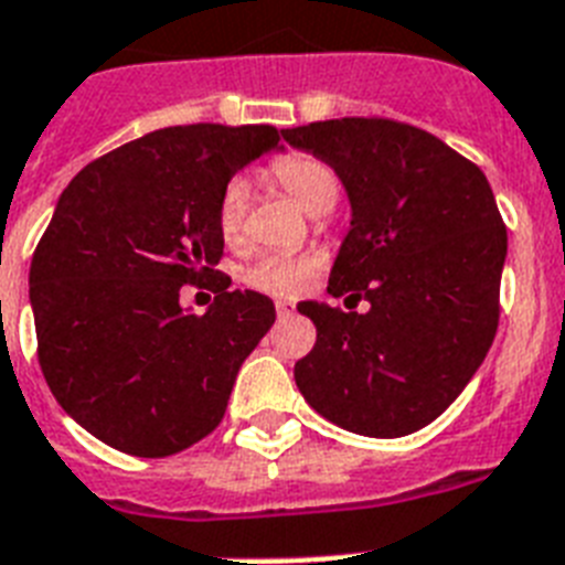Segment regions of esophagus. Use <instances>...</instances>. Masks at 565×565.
<instances>
[{"label":"esophagus","mask_w":565,"mask_h":565,"mask_svg":"<svg viewBox=\"0 0 565 565\" xmlns=\"http://www.w3.org/2000/svg\"><path fill=\"white\" fill-rule=\"evenodd\" d=\"M277 315L279 318H291V315H295V303H288V300H277Z\"/></svg>","instance_id":"obj_1"}]
</instances>
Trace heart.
I'll return each instance as SVG.
<instances>
[{"label": "heart", "instance_id": "obj_1", "mask_svg": "<svg viewBox=\"0 0 565 565\" xmlns=\"http://www.w3.org/2000/svg\"><path fill=\"white\" fill-rule=\"evenodd\" d=\"M268 180L274 186L288 195L295 204L303 206L306 212L318 215V212H327L329 206L335 204L338 198V178L332 166L327 160H320L315 154H303V151H295V154H282L268 166ZM247 206H250V186H247L245 178H230L224 183L218 195V206H215V227H218V236L227 242V245H238L242 236H245V218ZM315 265L318 262L311 256H259L256 262H250L245 270H242V279L247 286L256 288V291H265V295H297L300 288L306 286L315 274Z\"/></svg>", "mask_w": 565, "mask_h": 565}]
</instances>
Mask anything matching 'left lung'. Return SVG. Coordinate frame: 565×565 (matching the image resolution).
Returning a JSON list of instances; mask_svg holds the SVG:
<instances>
[{"instance_id":"8db88e82","label":"left lung","mask_w":565,"mask_h":565,"mask_svg":"<svg viewBox=\"0 0 565 565\" xmlns=\"http://www.w3.org/2000/svg\"><path fill=\"white\" fill-rule=\"evenodd\" d=\"M282 139L344 183L353 221L327 291L370 303L364 315L297 306L318 329L297 387L347 431L411 435L458 399L493 344L508 256L493 189L476 162L405 121H311Z\"/></svg>"}]
</instances>
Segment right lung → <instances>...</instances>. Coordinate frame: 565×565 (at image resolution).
Returning <instances> with one entry per match:
<instances>
[{
  "label": "right lung",
  "mask_w": 565,
  "mask_h": 565,
  "mask_svg": "<svg viewBox=\"0 0 565 565\" xmlns=\"http://www.w3.org/2000/svg\"><path fill=\"white\" fill-rule=\"evenodd\" d=\"M277 146L270 125H178L98 157L63 189L29 274L38 359L61 408L102 444L166 458L224 417L277 311L215 270V206ZM183 285L216 291L204 316L179 306Z\"/></svg>",
  "instance_id": "add662e5"
}]
</instances>
